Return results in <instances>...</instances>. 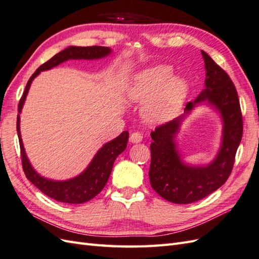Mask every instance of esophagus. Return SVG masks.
<instances>
[{"label": "esophagus", "mask_w": 259, "mask_h": 259, "mask_svg": "<svg viewBox=\"0 0 259 259\" xmlns=\"http://www.w3.org/2000/svg\"><path fill=\"white\" fill-rule=\"evenodd\" d=\"M142 140H143V136L140 133H133L130 137V142L132 144H138L142 142Z\"/></svg>", "instance_id": "obj_1"}]
</instances>
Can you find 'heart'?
<instances>
[{
    "mask_svg": "<svg viewBox=\"0 0 259 259\" xmlns=\"http://www.w3.org/2000/svg\"><path fill=\"white\" fill-rule=\"evenodd\" d=\"M189 93L188 82L158 65L138 72L128 88L131 102L144 104L143 117L150 124L169 122L178 114Z\"/></svg>",
    "mask_w": 259,
    "mask_h": 259,
    "instance_id": "obj_1",
    "label": "heart"
}]
</instances>
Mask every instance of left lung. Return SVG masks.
Segmentation results:
<instances>
[{
	"label": "left lung",
	"mask_w": 259,
	"mask_h": 259,
	"mask_svg": "<svg viewBox=\"0 0 259 259\" xmlns=\"http://www.w3.org/2000/svg\"><path fill=\"white\" fill-rule=\"evenodd\" d=\"M204 90L194 102H189L185 113L174 121L151 132L149 181L161 198L177 204L195 202L211 194L230 177L236 150L243 136V119L238 96L232 80L205 52ZM215 110L223 122V135L217 155L204 165L187 163L177 142L181 125L198 106Z\"/></svg>",
	"instance_id": "left-lung-1"
}]
</instances>
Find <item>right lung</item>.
Wrapping results in <instances>:
<instances>
[{
    "instance_id": "1",
    "label": "right lung",
    "mask_w": 259,
    "mask_h": 259,
    "mask_svg": "<svg viewBox=\"0 0 259 259\" xmlns=\"http://www.w3.org/2000/svg\"><path fill=\"white\" fill-rule=\"evenodd\" d=\"M112 54V49L110 47L102 46H90V47H78V46H69L61 50L60 53L55 55L52 59H49L45 64L41 65L35 73L29 78L23 97L18 104V114H17V123L16 130L21 146V155H22V163L24 172L26 175V178L33 184L36 188L53 198L59 202L70 203V204H80L84 203L99 194L106 182L112 171L113 163H114L116 157L122 154L127 146L128 142V132L124 131L114 140L105 143L101 147L97 154L94 155L92 160L90 161L88 167L73 178L67 180H53L42 177L41 175L36 171L34 167L26 155V151L24 148V144L21 135V113L25 103V100L29 91L31 82L38 75L41 71L50 70L60 64L68 60H97L105 58Z\"/></svg>"
}]
</instances>
